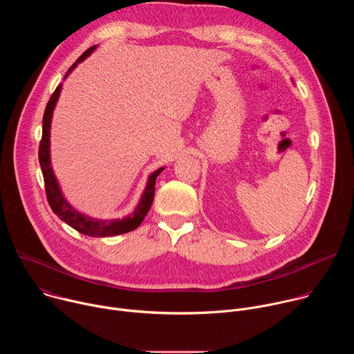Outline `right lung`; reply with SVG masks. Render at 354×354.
I'll return each mask as SVG.
<instances>
[{"mask_svg": "<svg viewBox=\"0 0 354 354\" xmlns=\"http://www.w3.org/2000/svg\"><path fill=\"white\" fill-rule=\"evenodd\" d=\"M95 47L96 46H92L88 50H85V52L78 57V60L70 67L68 73L78 63H81L85 57H88L93 52ZM60 91H62V84L56 88L53 95L50 96L48 102L46 105L44 115H43L41 140H40V145H39V162H40L43 179H44L46 197H47L50 207H52L53 213L57 214V217L60 220H63L70 227H73L78 232L88 235V236H113V235H120V234H126V232L136 230L142 223L151 205H153L154 193H156V180H157V176L164 171V168H160L149 175L140 203L130 216H127L122 220H96V218H92L85 214L78 213L75 209H73L67 203V200L63 197V193H62L59 183L56 180V176L53 174V169H52V167H50V123H52L53 109L56 106L59 96H60Z\"/></svg>", "mask_w": 354, "mask_h": 354, "instance_id": "obj_1", "label": "right lung"}]
</instances>
